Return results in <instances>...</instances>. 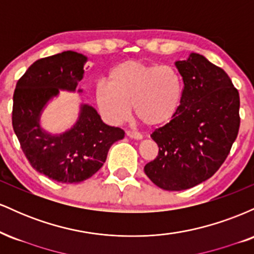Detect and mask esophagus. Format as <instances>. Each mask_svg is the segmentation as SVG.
Wrapping results in <instances>:
<instances>
[{"instance_id":"1","label":"esophagus","mask_w":254,"mask_h":254,"mask_svg":"<svg viewBox=\"0 0 254 254\" xmlns=\"http://www.w3.org/2000/svg\"><path fill=\"white\" fill-rule=\"evenodd\" d=\"M127 136L130 137V138H133V139H142L143 138V136L141 135L139 132H132V131H127Z\"/></svg>"}]
</instances>
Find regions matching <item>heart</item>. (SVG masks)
I'll list each match as a JSON object with an SVG mask.
<instances>
[{"mask_svg": "<svg viewBox=\"0 0 254 254\" xmlns=\"http://www.w3.org/2000/svg\"><path fill=\"white\" fill-rule=\"evenodd\" d=\"M183 92V78L173 66L127 61L111 70L109 83L97 84L95 98L110 123L127 121L133 106L136 116L145 124L160 127L176 116Z\"/></svg>", "mask_w": 254, "mask_h": 254, "instance_id": "b5f03b06", "label": "heart"}]
</instances>
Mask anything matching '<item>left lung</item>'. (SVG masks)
Wrapping results in <instances>:
<instances>
[{"mask_svg":"<svg viewBox=\"0 0 254 254\" xmlns=\"http://www.w3.org/2000/svg\"><path fill=\"white\" fill-rule=\"evenodd\" d=\"M176 66L183 100L170 123L151 133L159 154L144 173L159 188L183 191L214 176L228 156L240 127V98L223 69L199 54Z\"/></svg>","mask_w":254,"mask_h":254,"instance_id":"8db88e82","label":"left lung"}]
</instances>
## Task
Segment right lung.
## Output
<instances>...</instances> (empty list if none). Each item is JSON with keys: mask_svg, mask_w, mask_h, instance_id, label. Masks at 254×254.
Listing matches in <instances>:
<instances>
[{"mask_svg": "<svg viewBox=\"0 0 254 254\" xmlns=\"http://www.w3.org/2000/svg\"><path fill=\"white\" fill-rule=\"evenodd\" d=\"M86 62L87 57L75 51L40 58L20 77L14 90L11 123L21 149L34 170L60 183L88 179L103 167L111 145L124 138L121 127L105 124L95 109L86 104L81 105L70 130L51 135L40 127L45 105L60 89L75 92Z\"/></svg>", "mask_w": 254, "mask_h": 254, "instance_id": "1", "label": "right lung"}]
</instances>
